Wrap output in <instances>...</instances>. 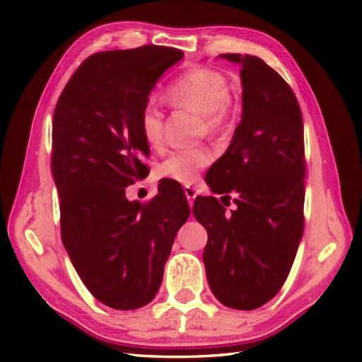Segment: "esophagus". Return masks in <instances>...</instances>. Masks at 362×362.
<instances>
[{"instance_id": "1", "label": "esophagus", "mask_w": 362, "mask_h": 362, "mask_svg": "<svg viewBox=\"0 0 362 362\" xmlns=\"http://www.w3.org/2000/svg\"><path fill=\"white\" fill-rule=\"evenodd\" d=\"M183 191H185V196H187V199H188V202H189V205H193V202H194V199H196V196H197V193H196V189H194L193 187H185V188H183Z\"/></svg>"}]
</instances>
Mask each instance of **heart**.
Wrapping results in <instances>:
<instances>
[{"label": "heart", "mask_w": 362, "mask_h": 362, "mask_svg": "<svg viewBox=\"0 0 362 362\" xmlns=\"http://www.w3.org/2000/svg\"><path fill=\"white\" fill-rule=\"evenodd\" d=\"M166 98L174 105L185 107L202 115L205 126L211 134H219L228 126L232 101L230 83L221 71L214 68L196 66L177 78L166 90ZM140 130L151 148L158 149L163 144V115L152 103L140 112ZM213 160V153L205 148L174 151L158 165V174L165 179L180 183H191L201 169Z\"/></svg>", "instance_id": "obj_1"}]
</instances>
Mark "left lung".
Listing matches in <instances>:
<instances>
[{"label": "left lung", "mask_w": 362, "mask_h": 362, "mask_svg": "<svg viewBox=\"0 0 362 362\" xmlns=\"http://www.w3.org/2000/svg\"><path fill=\"white\" fill-rule=\"evenodd\" d=\"M241 66L243 113L228 148L206 173L213 193L194 201L205 227L206 280L222 305L255 310L283 286L303 235V119L281 76L250 54H221ZM221 197V199H222Z\"/></svg>", "instance_id": "1"}]
</instances>
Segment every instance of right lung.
<instances>
[{
    "mask_svg": "<svg viewBox=\"0 0 362 362\" xmlns=\"http://www.w3.org/2000/svg\"><path fill=\"white\" fill-rule=\"evenodd\" d=\"M182 57L156 45L93 54L54 110L51 169L62 243L87 289L113 310L141 308L156 297L174 238L189 216L175 183H158L148 205L126 197V188L148 175L140 112Z\"/></svg>",
    "mask_w": 362,
    "mask_h": 362,
    "instance_id": "1",
    "label": "right lung"
}]
</instances>
